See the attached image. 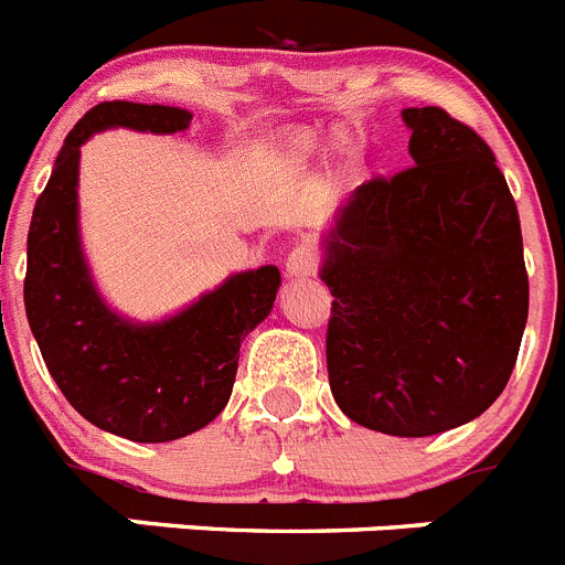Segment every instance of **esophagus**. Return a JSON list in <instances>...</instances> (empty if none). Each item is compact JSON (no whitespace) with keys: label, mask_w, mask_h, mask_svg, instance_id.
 Masks as SVG:
<instances>
[{"label":"esophagus","mask_w":565,"mask_h":565,"mask_svg":"<svg viewBox=\"0 0 565 565\" xmlns=\"http://www.w3.org/2000/svg\"><path fill=\"white\" fill-rule=\"evenodd\" d=\"M319 252L311 246V243H299V246H294L291 252H288L286 257V274L288 277H297V279H306V277H313V274L319 271Z\"/></svg>","instance_id":"obj_1"}]
</instances>
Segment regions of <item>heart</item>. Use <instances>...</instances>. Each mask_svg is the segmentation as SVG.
Returning <instances> with one entry per match:
<instances>
[{
  "label": "heart",
  "mask_w": 565,
  "mask_h": 565,
  "mask_svg": "<svg viewBox=\"0 0 565 565\" xmlns=\"http://www.w3.org/2000/svg\"><path fill=\"white\" fill-rule=\"evenodd\" d=\"M311 149H313L311 141H299L294 152H297V158H299V161H302V158H308V152H311Z\"/></svg>",
  "instance_id": "heart-1"
}]
</instances>
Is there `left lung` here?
<instances>
[{"instance_id":"obj_1","label":"left lung","mask_w":565,"mask_h":565,"mask_svg":"<svg viewBox=\"0 0 565 565\" xmlns=\"http://www.w3.org/2000/svg\"><path fill=\"white\" fill-rule=\"evenodd\" d=\"M413 167L364 181L328 237V382L367 430L422 438L507 387L529 313L515 198L481 135L404 109Z\"/></svg>"}]
</instances>
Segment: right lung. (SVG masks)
<instances>
[{"instance_id": "1", "label": "right lung", "mask_w": 565, "mask_h": 565, "mask_svg": "<svg viewBox=\"0 0 565 565\" xmlns=\"http://www.w3.org/2000/svg\"><path fill=\"white\" fill-rule=\"evenodd\" d=\"M178 107L104 102L64 138L28 232L24 311L58 391L87 422L129 441H174L221 416L239 342L271 313L279 271L234 274L178 317L132 326L93 288L78 243V147L107 127L181 132Z\"/></svg>"}]
</instances>
